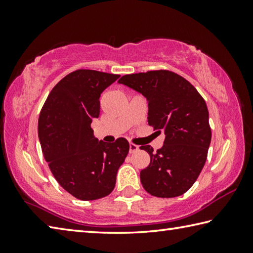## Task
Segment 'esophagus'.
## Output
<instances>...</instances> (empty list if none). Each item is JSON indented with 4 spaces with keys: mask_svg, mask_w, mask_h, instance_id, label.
Listing matches in <instances>:
<instances>
[{
    "mask_svg": "<svg viewBox=\"0 0 253 253\" xmlns=\"http://www.w3.org/2000/svg\"><path fill=\"white\" fill-rule=\"evenodd\" d=\"M139 149V147L137 146V145H135V144H129V153L131 154V153H135V152H137Z\"/></svg>",
    "mask_w": 253,
    "mask_h": 253,
    "instance_id": "34e87169",
    "label": "esophagus"
}]
</instances>
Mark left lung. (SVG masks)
<instances>
[{
  "instance_id": "obj_1",
  "label": "left lung",
  "mask_w": 253,
  "mask_h": 253,
  "mask_svg": "<svg viewBox=\"0 0 253 253\" xmlns=\"http://www.w3.org/2000/svg\"><path fill=\"white\" fill-rule=\"evenodd\" d=\"M119 84L142 93L148 101V125L164 131L163 147L154 153L140 147L151 163L140 170L147 193L175 198L195 183L208 157L211 143L209 110L202 96L183 77L169 70L123 76Z\"/></svg>"
}]
</instances>
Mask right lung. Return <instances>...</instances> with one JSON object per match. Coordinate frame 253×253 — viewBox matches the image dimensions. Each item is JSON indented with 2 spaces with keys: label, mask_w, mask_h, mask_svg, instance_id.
Returning a JSON list of instances; mask_svg holds the SVG:
<instances>
[{
  "label": "right lung",
  "mask_w": 253,
  "mask_h": 253,
  "mask_svg": "<svg viewBox=\"0 0 253 253\" xmlns=\"http://www.w3.org/2000/svg\"><path fill=\"white\" fill-rule=\"evenodd\" d=\"M119 75L80 69L54 85L42 107L38 134L54 178L75 198L92 201L111 193L129 151L125 138L113 144L93 136L101 92Z\"/></svg>",
  "instance_id": "add662e5"
}]
</instances>
